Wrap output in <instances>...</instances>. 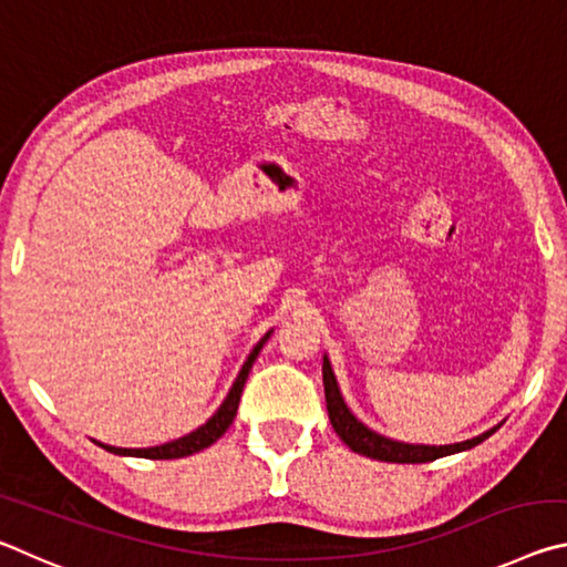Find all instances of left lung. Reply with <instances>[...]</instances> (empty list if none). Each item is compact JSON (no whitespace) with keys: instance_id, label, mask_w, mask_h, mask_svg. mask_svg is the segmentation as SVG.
<instances>
[{"instance_id":"1","label":"left lung","mask_w":567,"mask_h":567,"mask_svg":"<svg viewBox=\"0 0 567 567\" xmlns=\"http://www.w3.org/2000/svg\"><path fill=\"white\" fill-rule=\"evenodd\" d=\"M322 382H324V402H328V415L334 427V433L340 435V440L348 445L352 453L372 457V460H382V463H430V460L445 457V455H455L463 453V450H470L483 443L485 437H491L497 427L495 425L487 430V433L477 435L473 440H465V443H455V445H410V443H398V440H390L385 435L370 430L364 422L352 415L350 408L344 405V400L340 395L338 380H334L332 364L328 360V354L322 358Z\"/></svg>"}]
</instances>
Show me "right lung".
I'll list each match as a JSON object with an SVG mask.
<instances>
[{
    "label": "right lung",
    "instance_id": "right-lung-1",
    "mask_svg": "<svg viewBox=\"0 0 567 567\" xmlns=\"http://www.w3.org/2000/svg\"><path fill=\"white\" fill-rule=\"evenodd\" d=\"M267 338H270V332H267L265 338L255 344L252 352H249V358L245 360L243 370H239L237 380L233 382V388H229L227 398L223 400V405L217 408L215 415L209 417L205 425H199L197 430H192L189 435L172 440V443H165V445H155V447H114V445H102V443H97V440H94V443L107 450V453H114V455H132V457H147V460L187 457V455H195V453H199V450H205V447H209L213 443H217V440L227 433V427L233 425V420L237 415L239 395H243V388H245V382H247V375H249V370H252L257 354H260Z\"/></svg>",
    "mask_w": 567,
    "mask_h": 567
}]
</instances>
